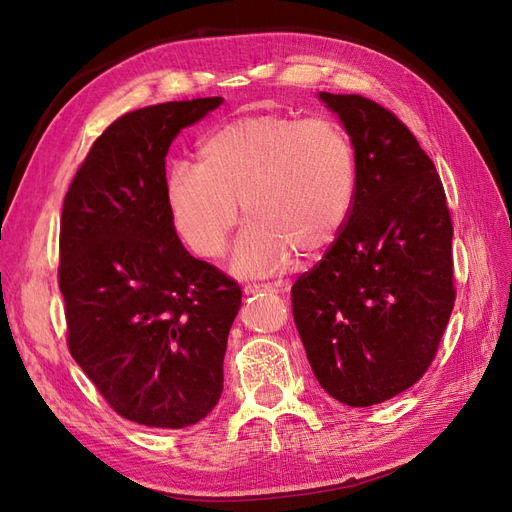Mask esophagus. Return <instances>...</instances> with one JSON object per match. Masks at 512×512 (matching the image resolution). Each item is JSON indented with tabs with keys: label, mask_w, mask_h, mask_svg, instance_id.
Listing matches in <instances>:
<instances>
[{
	"label": "esophagus",
	"mask_w": 512,
	"mask_h": 512,
	"mask_svg": "<svg viewBox=\"0 0 512 512\" xmlns=\"http://www.w3.org/2000/svg\"><path fill=\"white\" fill-rule=\"evenodd\" d=\"M284 282H275V284H245L243 292L245 294H256V292H275V290H284Z\"/></svg>",
	"instance_id": "obj_1"
}]
</instances>
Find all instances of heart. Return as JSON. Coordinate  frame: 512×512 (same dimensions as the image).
Listing matches in <instances>:
<instances>
[{"label": "heart", "instance_id": "1", "mask_svg": "<svg viewBox=\"0 0 512 512\" xmlns=\"http://www.w3.org/2000/svg\"><path fill=\"white\" fill-rule=\"evenodd\" d=\"M198 168L177 164L164 179L170 226L190 250L215 260L243 218L235 269L260 275L290 254L316 258L342 232L356 192V158L333 119L260 113L213 130L196 151Z\"/></svg>", "mask_w": 512, "mask_h": 512}]
</instances>
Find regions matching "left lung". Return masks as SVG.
Masks as SVG:
<instances>
[{
    "label": "left lung",
    "instance_id": "1",
    "mask_svg": "<svg viewBox=\"0 0 512 512\" xmlns=\"http://www.w3.org/2000/svg\"><path fill=\"white\" fill-rule=\"evenodd\" d=\"M320 100L356 158L348 220L292 286V316L320 386L352 408L410 389L436 359L455 305L453 222L436 166L389 108Z\"/></svg>",
    "mask_w": 512,
    "mask_h": 512
}]
</instances>
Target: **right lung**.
Listing matches in <instances>:
<instances>
[{
	"instance_id": "1",
	"label": "right lung",
	"mask_w": 512,
	"mask_h": 512,
	"mask_svg": "<svg viewBox=\"0 0 512 512\" xmlns=\"http://www.w3.org/2000/svg\"><path fill=\"white\" fill-rule=\"evenodd\" d=\"M222 98L126 113L91 145L61 209L68 348L119 416L183 429L215 408L241 288L194 258L164 205L175 136Z\"/></svg>"
}]
</instances>
